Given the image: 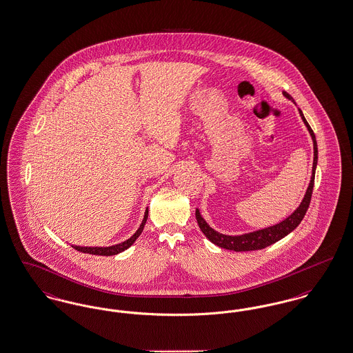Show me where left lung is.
<instances>
[{"mask_svg": "<svg viewBox=\"0 0 353 353\" xmlns=\"http://www.w3.org/2000/svg\"><path fill=\"white\" fill-rule=\"evenodd\" d=\"M283 95L285 98L291 99L294 101V99L291 98L290 94H287L285 91H283ZM295 103V101H294ZM299 114L302 117L303 121L305 124V127L308 128V132L312 137V141H314V165H312V177H311V181L310 185L307 188V192H305V196L303 199V201L301 202L299 208L290 216L287 217L285 221L274 225V226H270L266 229H262V230H256V232H252L249 234L242 235H225L221 234L219 232H216L214 229H212L206 221L202 219L199 209H196V219L199 222V226L201 229L202 233L205 234V236L213 242L214 245H217L222 249H226V250H233V252H252V250H262L265 248H268L270 245L278 242L279 239L285 238V235L290 234L294 229L298 228V225L302 222V219H304L305 213H307V209L310 206V202H311V197H312V189H314V183H315V169H316V164H318V144H316V139H315V134L314 131L311 130L310 124L307 123V120L303 115L302 110L299 108Z\"/></svg>", "mask_w": 353, "mask_h": 353, "instance_id": "1", "label": "left lung"}]
</instances>
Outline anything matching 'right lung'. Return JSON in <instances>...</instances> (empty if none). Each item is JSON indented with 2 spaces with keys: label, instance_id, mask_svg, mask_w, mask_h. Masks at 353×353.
I'll use <instances>...</instances> for the list:
<instances>
[{
  "label": "right lung",
  "instance_id": "obj_1",
  "mask_svg": "<svg viewBox=\"0 0 353 353\" xmlns=\"http://www.w3.org/2000/svg\"><path fill=\"white\" fill-rule=\"evenodd\" d=\"M147 219H148V209L145 210L144 219H143L140 228L137 229V232L131 238H128L127 241L118 243V245L108 246V248H87V246L85 248H83V246H72V248L75 250H78V252H87V254H92V255H104V256H110V255H115V254H119V252H124V250H127L134 243V241L137 239V236L141 234V232L144 229V225L147 222Z\"/></svg>",
  "mask_w": 353,
  "mask_h": 353
}]
</instances>
